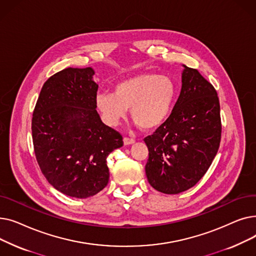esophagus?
I'll return each mask as SVG.
<instances>
[{
    "label": "esophagus",
    "mask_w": 256,
    "mask_h": 256,
    "mask_svg": "<svg viewBox=\"0 0 256 256\" xmlns=\"http://www.w3.org/2000/svg\"><path fill=\"white\" fill-rule=\"evenodd\" d=\"M124 145L134 144V143H135V139H132V138H128V137H124Z\"/></svg>",
    "instance_id": "34e87169"
}]
</instances>
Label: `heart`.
<instances>
[{
	"label": "heart",
	"mask_w": 256,
	"mask_h": 256,
	"mask_svg": "<svg viewBox=\"0 0 256 256\" xmlns=\"http://www.w3.org/2000/svg\"><path fill=\"white\" fill-rule=\"evenodd\" d=\"M176 93V84L170 76L141 74L117 83L114 93H98L96 104L108 124L116 126L130 108V114L136 124L152 130L166 120Z\"/></svg>",
	"instance_id": "1"
}]
</instances>
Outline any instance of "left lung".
<instances>
[{
	"label": "left lung",
	"instance_id": "8db88e82",
	"mask_svg": "<svg viewBox=\"0 0 256 256\" xmlns=\"http://www.w3.org/2000/svg\"><path fill=\"white\" fill-rule=\"evenodd\" d=\"M182 90L170 116L144 142L147 180L158 192L178 194L202 178L221 140L220 104L214 86L186 65Z\"/></svg>",
	"mask_w": 256,
	"mask_h": 256
}]
</instances>
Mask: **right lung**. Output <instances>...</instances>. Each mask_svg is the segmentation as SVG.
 Segmentation results:
<instances>
[{
    "label": "right lung",
    "mask_w": 256,
    "mask_h": 256,
    "mask_svg": "<svg viewBox=\"0 0 256 256\" xmlns=\"http://www.w3.org/2000/svg\"><path fill=\"white\" fill-rule=\"evenodd\" d=\"M91 67H68L44 84L32 118L38 165L59 192L88 198L109 182L106 156L124 145L122 136L106 126L98 111V85Z\"/></svg>",
    "instance_id": "add662e5"
}]
</instances>
